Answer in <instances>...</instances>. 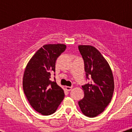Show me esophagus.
Here are the masks:
<instances>
[{
	"instance_id": "esophagus-1",
	"label": "esophagus",
	"mask_w": 132,
	"mask_h": 132,
	"mask_svg": "<svg viewBox=\"0 0 132 132\" xmlns=\"http://www.w3.org/2000/svg\"><path fill=\"white\" fill-rule=\"evenodd\" d=\"M72 86H71V87H69V86H66V89L67 91H70L71 89H72Z\"/></svg>"
}]
</instances>
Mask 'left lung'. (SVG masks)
Wrapping results in <instances>:
<instances>
[{
    "instance_id": "left-lung-1",
    "label": "left lung",
    "mask_w": 132,
    "mask_h": 132,
    "mask_svg": "<svg viewBox=\"0 0 132 132\" xmlns=\"http://www.w3.org/2000/svg\"><path fill=\"white\" fill-rule=\"evenodd\" d=\"M78 48L84 60L86 78L91 79L90 82L82 86L84 96L78 104L83 114L95 117L111 101L114 90L113 74L109 63L95 47L79 45Z\"/></svg>"
}]
</instances>
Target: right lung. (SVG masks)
Listing matches in <instances>:
<instances>
[{
    "label": "right lung",
    "instance_id": "1",
    "mask_svg": "<svg viewBox=\"0 0 132 132\" xmlns=\"http://www.w3.org/2000/svg\"><path fill=\"white\" fill-rule=\"evenodd\" d=\"M64 44H48L38 50L27 65L23 78L24 93L31 107L44 116L54 113L64 97V90L51 81L57 58L65 51Z\"/></svg>",
    "mask_w": 132,
    "mask_h": 132
}]
</instances>
